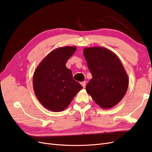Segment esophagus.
Wrapping results in <instances>:
<instances>
[{"mask_svg": "<svg viewBox=\"0 0 152 152\" xmlns=\"http://www.w3.org/2000/svg\"><path fill=\"white\" fill-rule=\"evenodd\" d=\"M81 85H82V86H83V87L85 88V86H86V81H83V82L81 83Z\"/></svg>", "mask_w": 152, "mask_h": 152, "instance_id": "1", "label": "esophagus"}]
</instances>
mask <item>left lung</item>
Listing matches in <instances>:
<instances>
[{
    "label": "left lung",
    "instance_id": "1",
    "mask_svg": "<svg viewBox=\"0 0 152 152\" xmlns=\"http://www.w3.org/2000/svg\"><path fill=\"white\" fill-rule=\"evenodd\" d=\"M83 55L92 77L86 91L103 109L115 106L126 94L128 77L119 58L103 47L83 49Z\"/></svg>",
    "mask_w": 152,
    "mask_h": 152
}]
</instances>
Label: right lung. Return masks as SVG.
Masks as SVG:
<instances>
[{
  "label": "right lung",
  "mask_w": 152,
  "mask_h": 152,
  "mask_svg": "<svg viewBox=\"0 0 152 152\" xmlns=\"http://www.w3.org/2000/svg\"><path fill=\"white\" fill-rule=\"evenodd\" d=\"M76 50L65 46L49 53L34 71L33 89L37 99L47 109L61 112L67 108L83 87L73 80L65 64Z\"/></svg>",
  "instance_id": "1"
}]
</instances>
